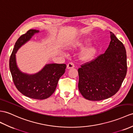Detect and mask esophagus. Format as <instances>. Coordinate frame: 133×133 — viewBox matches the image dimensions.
<instances>
[{"label": "esophagus", "instance_id": "1", "mask_svg": "<svg viewBox=\"0 0 133 133\" xmlns=\"http://www.w3.org/2000/svg\"><path fill=\"white\" fill-rule=\"evenodd\" d=\"M74 67H75V66H74V64L73 63H72V62L69 63L68 64V65H67V69H70L71 68H74Z\"/></svg>", "mask_w": 133, "mask_h": 133}]
</instances>
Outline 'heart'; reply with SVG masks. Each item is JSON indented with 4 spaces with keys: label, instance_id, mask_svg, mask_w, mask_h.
I'll return each instance as SVG.
<instances>
[{
    "label": "heart",
    "instance_id": "1",
    "mask_svg": "<svg viewBox=\"0 0 133 133\" xmlns=\"http://www.w3.org/2000/svg\"><path fill=\"white\" fill-rule=\"evenodd\" d=\"M90 42L89 39L80 42L78 46L80 48H83ZM98 52V49L95 46L90 45L84 49L79 55L80 59L83 61H90L94 59Z\"/></svg>",
    "mask_w": 133,
    "mask_h": 133
}]
</instances>
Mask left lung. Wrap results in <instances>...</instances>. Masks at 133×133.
I'll return each mask as SVG.
<instances>
[{"label":"left lung","instance_id":"1","mask_svg":"<svg viewBox=\"0 0 133 133\" xmlns=\"http://www.w3.org/2000/svg\"><path fill=\"white\" fill-rule=\"evenodd\" d=\"M110 34L111 41L105 53L78 69L79 91L87 100L99 101L114 95L126 75L125 48L114 34Z\"/></svg>","mask_w":133,"mask_h":133}]
</instances>
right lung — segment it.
<instances>
[{
	"label": "right lung",
	"mask_w": 133,
	"mask_h": 133,
	"mask_svg": "<svg viewBox=\"0 0 133 133\" xmlns=\"http://www.w3.org/2000/svg\"><path fill=\"white\" fill-rule=\"evenodd\" d=\"M38 30L30 29L19 38L15 44L9 59V69L16 88L30 98L43 100L49 98L55 91L60 78L65 72L66 64H48L39 72L33 74L22 72L17 65L16 54L30 39Z\"/></svg>",
	"instance_id": "obj_1"
}]
</instances>
